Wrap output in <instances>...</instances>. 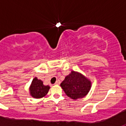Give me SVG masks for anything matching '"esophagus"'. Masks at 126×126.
<instances>
[{
  "mask_svg": "<svg viewBox=\"0 0 126 126\" xmlns=\"http://www.w3.org/2000/svg\"><path fill=\"white\" fill-rule=\"evenodd\" d=\"M60 83H61V81H60V80L58 79V80H57L55 84H59Z\"/></svg>",
  "mask_w": 126,
  "mask_h": 126,
  "instance_id": "obj_1",
  "label": "esophagus"
}]
</instances>
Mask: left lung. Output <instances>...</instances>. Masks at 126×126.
Masks as SVG:
<instances>
[{"instance_id":"left-lung-1","label":"left lung","mask_w":126,"mask_h":126,"mask_svg":"<svg viewBox=\"0 0 126 126\" xmlns=\"http://www.w3.org/2000/svg\"><path fill=\"white\" fill-rule=\"evenodd\" d=\"M91 85L90 81L75 71H72L67 76L61 84L67 96L74 100L85 96L90 91Z\"/></svg>"}]
</instances>
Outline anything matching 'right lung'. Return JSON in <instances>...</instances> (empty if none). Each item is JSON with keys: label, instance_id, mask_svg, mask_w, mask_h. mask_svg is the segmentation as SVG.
Wrapping results in <instances>:
<instances>
[{"label": "right lung", "instance_id": "add662e5", "mask_svg": "<svg viewBox=\"0 0 126 126\" xmlns=\"http://www.w3.org/2000/svg\"><path fill=\"white\" fill-rule=\"evenodd\" d=\"M49 89V86H44L41 80L34 78L30 86V94L35 98H40L45 96Z\"/></svg>", "mask_w": 126, "mask_h": 126}]
</instances>
